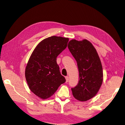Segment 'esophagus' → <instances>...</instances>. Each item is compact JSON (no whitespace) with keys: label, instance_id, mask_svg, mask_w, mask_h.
<instances>
[{"label":"esophagus","instance_id":"34e87169","mask_svg":"<svg viewBox=\"0 0 125 125\" xmlns=\"http://www.w3.org/2000/svg\"><path fill=\"white\" fill-rule=\"evenodd\" d=\"M65 78H66V82H68V81H69V77H68V76H66V77H65Z\"/></svg>","mask_w":125,"mask_h":125}]
</instances>
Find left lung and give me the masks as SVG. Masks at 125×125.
I'll list each match as a JSON object with an SVG mask.
<instances>
[{"label": "left lung", "mask_w": 125, "mask_h": 125, "mask_svg": "<svg viewBox=\"0 0 125 125\" xmlns=\"http://www.w3.org/2000/svg\"><path fill=\"white\" fill-rule=\"evenodd\" d=\"M68 47L77 61L79 80L71 88L75 99L86 101L95 96L103 82V73L101 60L92 43L87 40L69 41Z\"/></svg>", "instance_id": "8db88e82"}]
</instances>
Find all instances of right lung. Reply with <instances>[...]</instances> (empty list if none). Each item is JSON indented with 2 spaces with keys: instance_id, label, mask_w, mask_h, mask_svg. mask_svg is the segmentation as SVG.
I'll list each match as a JSON object with an SVG mask.
<instances>
[{
  "instance_id": "add662e5",
  "label": "right lung",
  "mask_w": 125,
  "mask_h": 125,
  "mask_svg": "<svg viewBox=\"0 0 125 125\" xmlns=\"http://www.w3.org/2000/svg\"><path fill=\"white\" fill-rule=\"evenodd\" d=\"M68 38L52 36L42 41L29 58L25 76L30 90L42 99L55 93L66 82L60 73L57 57L67 47Z\"/></svg>"
}]
</instances>
